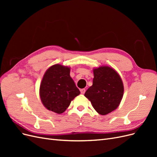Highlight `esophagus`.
<instances>
[{
  "label": "esophagus",
  "mask_w": 157,
  "mask_h": 157,
  "mask_svg": "<svg viewBox=\"0 0 157 157\" xmlns=\"http://www.w3.org/2000/svg\"><path fill=\"white\" fill-rule=\"evenodd\" d=\"M85 92H86V90H85L84 88L80 89V93H81L82 94H84L85 93Z\"/></svg>",
  "instance_id": "34e87169"
}]
</instances>
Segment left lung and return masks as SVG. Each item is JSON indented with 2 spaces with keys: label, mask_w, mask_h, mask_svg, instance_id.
I'll list each match as a JSON object with an SVG mask.
<instances>
[{
  "label": "left lung",
  "mask_w": 157,
  "mask_h": 157,
  "mask_svg": "<svg viewBox=\"0 0 157 157\" xmlns=\"http://www.w3.org/2000/svg\"><path fill=\"white\" fill-rule=\"evenodd\" d=\"M93 84L84 94L99 114L105 115L118 107L124 94L122 79L108 66L94 69Z\"/></svg>",
  "instance_id": "1"
}]
</instances>
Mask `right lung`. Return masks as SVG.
Returning a JSON list of instances; mask_svg holds the SVG:
<instances>
[{"label": "right lung", "mask_w": 157, "mask_h": 157, "mask_svg": "<svg viewBox=\"0 0 157 157\" xmlns=\"http://www.w3.org/2000/svg\"><path fill=\"white\" fill-rule=\"evenodd\" d=\"M39 93L42 103L47 109L61 114L80 92L70 77V67L56 64L44 73Z\"/></svg>", "instance_id": "add662e5"}]
</instances>
